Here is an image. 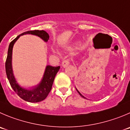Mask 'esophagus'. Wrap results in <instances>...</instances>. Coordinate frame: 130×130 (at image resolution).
Returning <instances> with one entry per match:
<instances>
[{
	"label": "esophagus",
	"mask_w": 130,
	"mask_h": 130,
	"mask_svg": "<svg viewBox=\"0 0 130 130\" xmlns=\"http://www.w3.org/2000/svg\"><path fill=\"white\" fill-rule=\"evenodd\" d=\"M70 59H65V60H63L62 62V66L64 68L66 67V66H68L69 64H70Z\"/></svg>",
	"instance_id": "34e87169"
}]
</instances>
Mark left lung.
<instances>
[{
    "label": "left lung",
    "instance_id": "8db88e82",
    "mask_svg": "<svg viewBox=\"0 0 130 130\" xmlns=\"http://www.w3.org/2000/svg\"><path fill=\"white\" fill-rule=\"evenodd\" d=\"M76 91H77V92H78V94H80V96H82V98H85V97H84V96H83V95H82V94H81V93H80V92H79V91H78V90H77V89H76Z\"/></svg>",
    "mask_w": 130,
    "mask_h": 130
}]
</instances>
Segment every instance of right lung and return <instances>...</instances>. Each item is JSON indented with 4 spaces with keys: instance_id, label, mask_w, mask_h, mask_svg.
<instances>
[{
    "instance_id": "1",
    "label": "right lung",
    "mask_w": 130,
    "mask_h": 130,
    "mask_svg": "<svg viewBox=\"0 0 130 130\" xmlns=\"http://www.w3.org/2000/svg\"><path fill=\"white\" fill-rule=\"evenodd\" d=\"M26 34H31L33 35H36L40 37L44 41H48L49 39V35L47 32L44 30H29V31L25 32L20 35L18 36L14 39H13L9 44L7 52V56L6 60V72L7 75V77L8 78L9 84L13 88V89L15 91L16 93L23 100L29 102H33L37 103L44 100L47 97L49 92H50L52 87L53 82L54 78L56 75L57 73L59 71L60 69V66H47L46 68L45 72H44V76L41 82L38 86L32 90H27L22 88L18 86V84L16 82L15 78L13 74L11 66V59H12V51L14 43L17 41L19 37L22 35H24Z\"/></svg>"
}]
</instances>
